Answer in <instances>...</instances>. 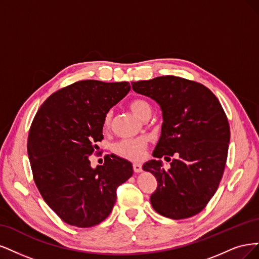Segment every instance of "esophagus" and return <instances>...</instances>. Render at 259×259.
I'll use <instances>...</instances> for the list:
<instances>
[{
    "mask_svg": "<svg viewBox=\"0 0 259 259\" xmlns=\"http://www.w3.org/2000/svg\"><path fill=\"white\" fill-rule=\"evenodd\" d=\"M133 171L139 173L142 171V165L140 163H133Z\"/></svg>",
    "mask_w": 259,
    "mask_h": 259,
    "instance_id": "esophagus-1",
    "label": "esophagus"
}]
</instances>
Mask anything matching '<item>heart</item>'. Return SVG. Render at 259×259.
<instances>
[{"label":"heart","instance_id":"obj_1","mask_svg":"<svg viewBox=\"0 0 259 259\" xmlns=\"http://www.w3.org/2000/svg\"><path fill=\"white\" fill-rule=\"evenodd\" d=\"M130 110L135 113L139 118L145 119L152 114V106L146 100L135 99L129 103ZM113 113L112 111L106 112L103 118V127L106 129L111 126ZM147 138L138 137L131 139H121L113 145V153L123 159L130 161H140L143 159L147 147Z\"/></svg>","mask_w":259,"mask_h":259}]
</instances>
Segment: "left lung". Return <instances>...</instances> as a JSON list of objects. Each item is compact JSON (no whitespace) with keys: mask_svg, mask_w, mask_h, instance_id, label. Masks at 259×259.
Returning <instances> with one entry per match:
<instances>
[{"mask_svg":"<svg viewBox=\"0 0 259 259\" xmlns=\"http://www.w3.org/2000/svg\"><path fill=\"white\" fill-rule=\"evenodd\" d=\"M131 85L161 107V137L154 157L178 156L169 170L160 160L144 163L143 170L157 180L152 206L172 220L191 218L206 206L224 174L230 140L227 116L212 91L194 80L165 75Z\"/></svg>","mask_w":259,"mask_h":259,"instance_id":"obj_1","label":"left lung"}]
</instances>
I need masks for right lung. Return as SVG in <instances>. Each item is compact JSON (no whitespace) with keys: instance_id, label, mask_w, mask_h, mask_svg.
I'll return each instance as SVG.
<instances>
[{"instance_id":"obj_1","label":"right lung","mask_w":259,"mask_h":259,"mask_svg":"<svg viewBox=\"0 0 259 259\" xmlns=\"http://www.w3.org/2000/svg\"><path fill=\"white\" fill-rule=\"evenodd\" d=\"M130 91L127 81L79 80L40 105L28 136V155L44 201L71 226L88 228L113 210L116 190L133 173L130 161L106 155L93 169L89 155L103 140L106 112Z\"/></svg>"}]
</instances>
